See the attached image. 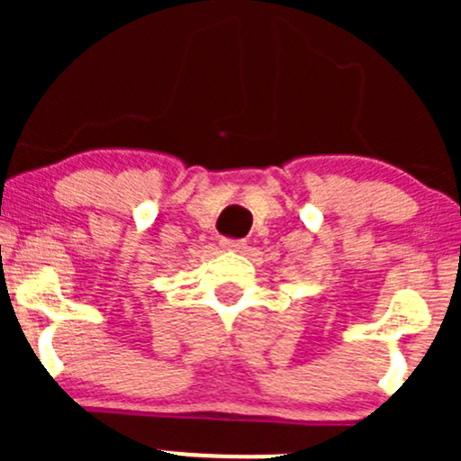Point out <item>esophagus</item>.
<instances>
[{"instance_id":"1","label":"esophagus","mask_w":461,"mask_h":461,"mask_svg":"<svg viewBox=\"0 0 461 461\" xmlns=\"http://www.w3.org/2000/svg\"><path fill=\"white\" fill-rule=\"evenodd\" d=\"M221 245L225 249H231V252H243L245 249V240H231V239H222Z\"/></svg>"}]
</instances>
